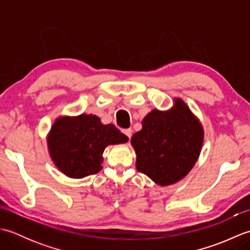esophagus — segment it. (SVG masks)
Wrapping results in <instances>:
<instances>
[{
	"instance_id": "34e87169",
	"label": "esophagus",
	"mask_w": 250,
	"mask_h": 250,
	"mask_svg": "<svg viewBox=\"0 0 250 250\" xmlns=\"http://www.w3.org/2000/svg\"><path fill=\"white\" fill-rule=\"evenodd\" d=\"M122 133H124L126 137H129V139H131V136H132V130H131V129L122 130Z\"/></svg>"
}]
</instances>
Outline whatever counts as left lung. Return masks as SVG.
<instances>
[{
  "label": "left lung",
  "mask_w": 250,
  "mask_h": 250,
  "mask_svg": "<svg viewBox=\"0 0 250 250\" xmlns=\"http://www.w3.org/2000/svg\"><path fill=\"white\" fill-rule=\"evenodd\" d=\"M204 129L185 101L174 98L167 110L152 109L142 121V130L132 136L135 166L153 183L166 187L176 184L198 161Z\"/></svg>",
  "instance_id": "1"
}]
</instances>
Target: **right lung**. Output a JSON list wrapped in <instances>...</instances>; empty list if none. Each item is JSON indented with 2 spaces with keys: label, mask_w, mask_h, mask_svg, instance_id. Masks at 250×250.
I'll use <instances>...</instances> for the list:
<instances>
[{
  "label": "right lung",
  "mask_w": 250,
  "mask_h": 250,
  "mask_svg": "<svg viewBox=\"0 0 250 250\" xmlns=\"http://www.w3.org/2000/svg\"><path fill=\"white\" fill-rule=\"evenodd\" d=\"M128 141L114 125H103L92 114L57 117L47 134L52 162L65 176L75 179L99 173L105 148Z\"/></svg>",
  "instance_id": "obj_1"
}]
</instances>
